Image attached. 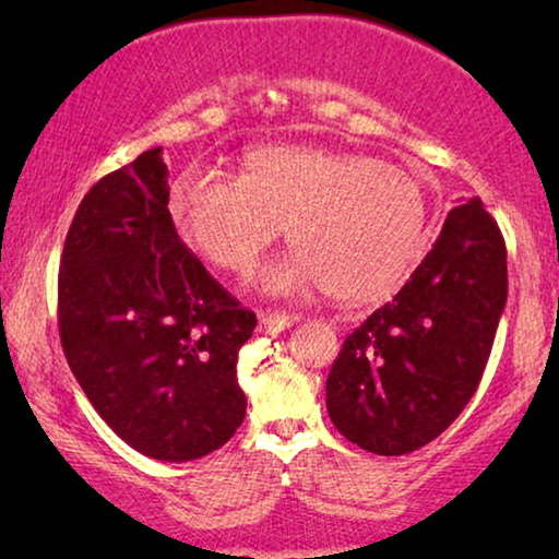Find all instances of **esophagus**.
I'll use <instances>...</instances> for the list:
<instances>
[{"label":"esophagus","instance_id":"esophagus-1","mask_svg":"<svg viewBox=\"0 0 559 559\" xmlns=\"http://www.w3.org/2000/svg\"><path fill=\"white\" fill-rule=\"evenodd\" d=\"M300 323V316H289V312H259V331L262 333H282L287 328Z\"/></svg>","mask_w":559,"mask_h":559}]
</instances>
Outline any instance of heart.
<instances>
[{"instance_id":"obj_1","label":"heart","mask_w":559,"mask_h":559,"mask_svg":"<svg viewBox=\"0 0 559 559\" xmlns=\"http://www.w3.org/2000/svg\"><path fill=\"white\" fill-rule=\"evenodd\" d=\"M170 211L188 241L234 274L254 270L287 228L297 251L262 274L270 295L325 287L341 302L381 300L409 280L427 243V193L415 175L302 144L251 150L239 178L182 175Z\"/></svg>"}]
</instances>
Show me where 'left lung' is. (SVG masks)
Instances as JSON below:
<instances>
[{
  "label": "left lung",
  "instance_id": "left-lung-1",
  "mask_svg": "<svg viewBox=\"0 0 559 559\" xmlns=\"http://www.w3.org/2000/svg\"><path fill=\"white\" fill-rule=\"evenodd\" d=\"M507 247L478 198L448 213L392 302L343 343L325 404L343 438L404 455L445 432L476 394L507 308Z\"/></svg>",
  "mask_w": 559,
  "mask_h": 559
}]
</instances>
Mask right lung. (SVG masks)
<instances>
[{
  "instance_id": "right-lung-1",
  "label": "right lung",
  "mask_w": 559,
  "mask_h": 559,
  "mask_svg": "<svg viewBox=\"0 0 559 559\" xmlns=\"http://www.w3.org/2000/svg\"><path fill=\"white\" fill-rule=\"evenodd\" d=\"M167 201L163 147L83 195L60 257L58 325L104 423L136 453L186 463L243 423L236 361L257 316L190 254Z\"/></svg>"
}]
</instances>
